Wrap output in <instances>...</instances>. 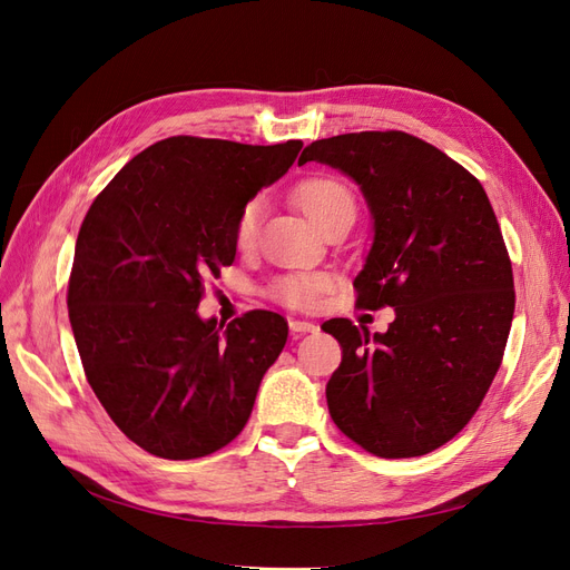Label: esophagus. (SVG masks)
Segmentation results:
<instances>
[{
	"label": "esophagus",
	"mask_w": 570,
	"mask_h": 570,
	"mask_svg": "<svg viewBox=\"0 0 570 570\" xmlns=\"http://www.w3.org/2000/svg\"><path fill=\"white\" fill-rule=\"evenodd\" d=\"M316 331H318V325L312 323V321H297V318L289 321V333L295 337L306 335V333H316Z\"/></svg>",
	"instance_id": "1"
}]
</instances>
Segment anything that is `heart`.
Returning <instances> with one entry per match:
<instances>
[{
    "instance_id": "1",
    "label": "heart",
    "mask_w": 570,
    "mask_h": 570,
    "mask_svg": "<svg viewBox=\"0 0 570 570\" xmlns=\"http://www.w3.org/2000/svg\"><path fill=\"white\" fill-rule=\"evenodd\" d=\"M295 202L304 216L318 228L321 223L333 216L337 209L347 204H354V197L347 187L340 180L327 176H314L306 178L295 187ZM264 204L262 199H252L245 204V209L239 212L235 220V245L239 249H247L254 245L258 218H262ZM327 287L325 275H308V273H292L283 275V278L271 285V297L292 308H306L316 302V297Z\"/></svg>"
}]
</instances>
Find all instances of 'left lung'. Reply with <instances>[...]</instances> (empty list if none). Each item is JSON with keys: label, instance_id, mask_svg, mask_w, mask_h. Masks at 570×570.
<instances>
[{"label": "left lung", "instance_id": "left-lung-1", "mask_svg": "<svg viewBox=\"0 0 570 570\" xmlns=\"http://www.w3.org/2000/svg\"><path fill=\"white\" fill-rule=\"evenodd\" d=\"M306 161L364 193L373 245L356 304L394 308L387 333L350 318L321 325L342 347L325 385L331 416L375 456L433 452L473 419L511 331L513 273L492 204L469 170L402 130L316 140Z\"/></svg>", "mask_w": 570, "mask_h": 570}]
</instances>
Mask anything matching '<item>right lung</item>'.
I'll use <instances>...</instances> for the list:
<instances>
[{
	"label": "right lung",
	"instance_id": "1",
	"mask_svg": "<svg viewBox=\"0 0 570 570\" xmlns=\"http://www.w3.org/2000/svg\"><path fill=\"white\" fill-rule=\"evenodd\" d=\"M302 140L239 145L166 137L118 170L85 216L68 318L85 375L145 452L187 461L243 433L287 321L197 314L204 281L235 262V220L287 174Z\"/></svg>",
	"mask_w": 570,
	"mask_h": 570
}]
</instances>
